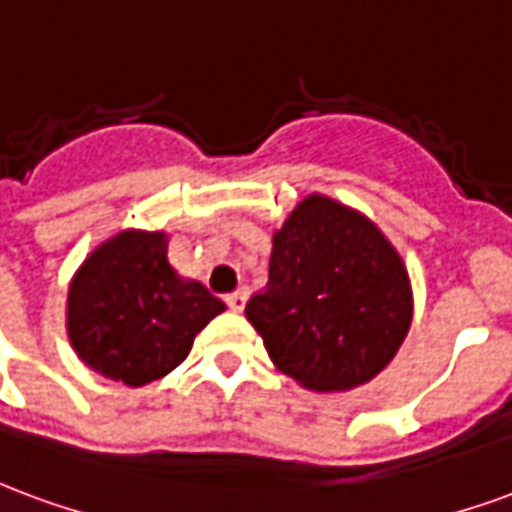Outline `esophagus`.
Segmentation results:
<instances>
[{
  "instance_id": "esophagus-1",
  "label": "esophagus",
  "mask_w": 512,
  "mask_h": 512,
  "mask_svg": "<svg viewBox=\"0 0 512 512\" xmlns=\"http://www.w3.org/2000/svg\"><path fill=\"white\" fill-rule=\"evenodd\" d=\"M245 302H248V289H237V292L226 294V305H229L231 311L240 313L245 308Z\"/></svg>"
}]
</instances>
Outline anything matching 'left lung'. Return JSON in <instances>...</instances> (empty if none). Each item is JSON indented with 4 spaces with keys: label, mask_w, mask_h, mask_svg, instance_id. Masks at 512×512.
I'll return each mask as SVG.
<instances>
[{
    "label": "left lung",
    "mask_w": 512,
    "mask_h": 512,
    "mask_svg": "<svg viewBox=\"0 0 512 512\" xmlns=\"http://www.w3.org/2000/svg\"><path fill=\"white\" fill-rule=\"evenodd\" d=\"M245 316L278 371L316 393L352 390L409 333V272L376 223L311 193L275 231L270 281Z\"/></svg>",
    "instance_id": "left-lung-1"
}]
</instances>
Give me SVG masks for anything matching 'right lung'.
<instances>
[{"label":"right lung","instance_id":"1","mask_svg":"<svg viewBox=\"0 0 512 512\" xmlns=\"http://www.w3.org/2000/svg\"><path fill=\"white\" fill-rule=\"evenodd\" d=\"M163 231H119L78 267L67 289V335L106 379L144 387L188 357L193 338L226 311L199 281L179 278Z\"/></svg>","mask_w":512,"mask_h":512}]
</instances>
